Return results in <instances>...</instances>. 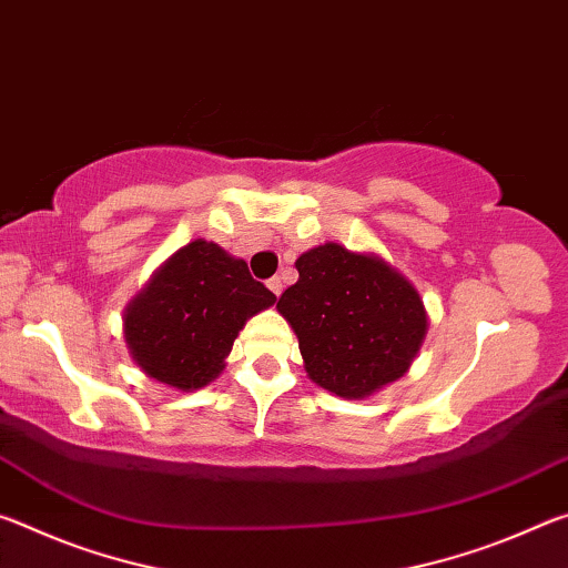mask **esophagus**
I'll list each match as a JSON object with an SVG mask.
<instances>
[{
	"instance_id": "obj_1",
	"label": "esophagus",
	"mask_w": 568,
	"mask_h": 568,
	"mask_svg": "<svg viewBox=\"0 0 568 568\" xmlns=\"http://www.w3.org/2000/svg\"><path fill=\"white\" fill-rule=\"evenodd\" d=\"M267 287H271V291L275 293V295H281L283 293V277L281 275H275V277H271V281H267Z\"/></svg>"
}]
</instances>
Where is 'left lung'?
Returning <instances> with one entry per match:
<instances>
[{"mask_svg": "<svg viewBox=\"0 0 568 568\" xmlns=\"http://www.w3.org/2000/svg\"><path fill=\"white\" fill-rule=\"evenodd\" d=\"M277 311L297 335L305 373L341 398H365L410 368L428 331L416 287L378 255L338 243L295 261Z\"/></svg>", "mask_w": 568, "mask_h": 568, "instance_id": "left-lung-1", "label": "left lung"}]
</instances>
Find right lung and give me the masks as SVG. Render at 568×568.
<instances>
[{
    "instance_id": "1",
    "label": "right lung",
    "mask_w": 568,
    "mask_h": 568,
    "mask_svg": "<svg viewBox=\"0 0 568 568\" xmlns=\"http://www.w3.org/2000/svg\"><path fill=\"white\" fill-rule=\"evenodd\" d=\"M273 303L245 261L200 237L180 247L124 307V343L150 378L197 390L225 368L245 321Z\"/></svg>"
}]
</instances>
